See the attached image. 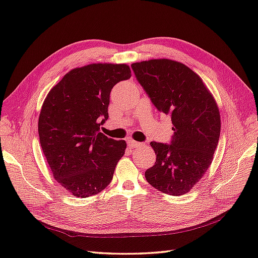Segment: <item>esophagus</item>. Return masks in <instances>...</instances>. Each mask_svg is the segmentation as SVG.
<instances>
[{"instance_id":"esophagus-1","label":"esophagus","mask_w":258,"mask_h":258,"mask_svg":"<svg viewBox=\"0 0 258 258\" xmlns=\"http://www.w3.org/2000/svg\"><path fill=\"white\" fill-rule=\"evenodd\" d=\"M127 143H128V146L131 147V149H135V147L142 145V143H140V142H136L134 140H128Z\"/></svg>"}]
</instances>
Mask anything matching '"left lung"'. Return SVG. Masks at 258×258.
Listing matches in <instances>:
<instances>
[{
    "instance_id": "obj_1",
    "label": "left lung",
    "mask_w": 258,
    "mask_h": 258,
    "mask_svg": "<svg viewBox=\"0 0 258 258\" xmlns=\"http://www.w3.org/2000/svg\"><path fill=\"white\" fill-rule=\"evenodd\" d=\"M135 78L158 111L172 119L171 144L151 142L156 154L145 178L164 194L184 195L213 161L221 133L217 104L202 79L167 58L133 63Z\"/></svg>"
}]
</instances>
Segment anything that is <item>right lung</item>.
<instances>
[{
    "mask_svg": "<svg viewBox=\"0 0 258 258\" xmlns=\"http://www.w3.org/2000/svg\"><path fill=\"white\" fill-rule=\"evenodd\" d=\"M126 64L97 63L70 71L48 92L38 117V136L53 176L76 197L98 194L112 182L125 141L108 139L109 94L131 78Z\"/></svg>",
    "mask_w": 258,
    "mask_h": 258,
    "instance_id": "right-lung-1",
    "label": "right lung"
}]
</instances>
